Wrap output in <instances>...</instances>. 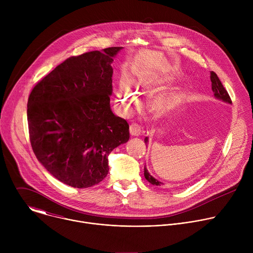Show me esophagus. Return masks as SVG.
<instances>
[{
    "label": "esophagus",
    "mask_w": 253,
    "mask_h": 253,
    "mask_svg": "<svg viewBox=\"0 0 253 253\" xmlns=\"http://www.w3.org/2000/svg\"><path fill=\"white\" fill-rule=\"evenodd\" d=\"M129 131H130V134L132 136H140L141 135V127L137 124V123H132L129 127Z\"/></svg>",
    "instance_id": "obj_1"
}]
</instances>
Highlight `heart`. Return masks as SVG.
<instances>
[{
    "label": "heart",
    "mask_w": 253,
    "mask_h": 253,
    "mask_svg": "<svg viewBox=\"0 0 253 253\" xmlns=\"http://www.w3.org/2000/svg\"><path fill=\"white\" fill-rule=\"evenodd\" d=\"M147 88L150 92L158 89L154 88L153 85H149ZM179 96L176 93H162L156 95L149 102V110L155 116H163L176 105ZM116 100L125 112H129L132 107L138 103V96L130 86L125 84L119 87L116 94Z\"/></svg>",
    "instance_id": "b5f03b06"
}]
</instances>
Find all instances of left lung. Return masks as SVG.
I'll return each instance as SVG.
<instances>
[{"mask_svg":"<svg viewBox=\"0 0 253 253\" xmlns=\"http://www.w3.org/2000/svg\"><path fill=\"white\" fill-rule=\"evenodd\" d=\"M210 80H211V86H212V91L214 93V97L216 99L218 100H221L225 103H228V104H231V99L227 93V91L225 90V88L223 87L221 81L219 80V78L217 77V75H216L213 71L210 72ZM144 141H145V143L147 144L148 143V137H146L145 139H144ZM144 176H145L146 180L148 182H150L152 185H156V186H160L162 185L163 183L158 181L157 179H155L147 170L146 167H144Z\"/></svg>","mask_w":253,"mask_h":253,"instance_id":"obj_1","label":"left lung"}]
</instances>
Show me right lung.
Here are the masks:
<instances>
[{
    "mask_svg": "<svg viewBox=\"0 0 253 253\" xmlns=\"http://www.w3.org/2000/svg\"><path fill=\"white\" fill-rule=\"evenodd\" d=\"M122 47L70 57L36 85L28 99L33 151L61 182L76 188L98 184L108 156L129 140V125L113 114L111 66Z\"/></svg>",
    "mask_w": 253,
    "mask_h": 253,
    "instance_id": "right-lung-1",
    "label": "right lung"
}]
</instances>
